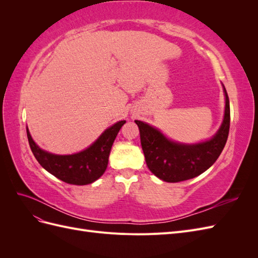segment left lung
<instances>
[{
  "mask_svg": "<svg viewBox=\"0 0 258 258\" xmlns=\"http://www.w3.org/2000/svg\"><path fill=\"white\" fill-rule=\"evenodd\" d=\"M224 119L216 134L207 141L186 144L167 138L160 130L141 120H135L140 129L142 150L151 172L168 183L194 178L207 171L221 155L227 142L230 124V106L224 85Z\"/></svg>",
  "mask_w": 258,
  "mask_h": 258,
  "instance_id": "left-lung-1",
  "label": "left lung"
}]
</instances>
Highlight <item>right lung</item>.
<instances>
[{
	"instance_id": "add662e5",
	"label": "right lung",
	"mask_w": 258,
	"mask_h": 258,
	"mask_svg": "<svg viewBox=\"0 0 258 258\" xmlns=\"http://www.w3.org/2000/svg\"><path fill=\"white\" fill-rule=\"evenodd\" d=\"M123 123L126 120L117 121L104 130L89 147L72 155H57L42 150L33 141L28 127L27 136L34 157L46 171L68 184L87 185L105 172L114 140Z\"/></svg>"
}]
</instances>
